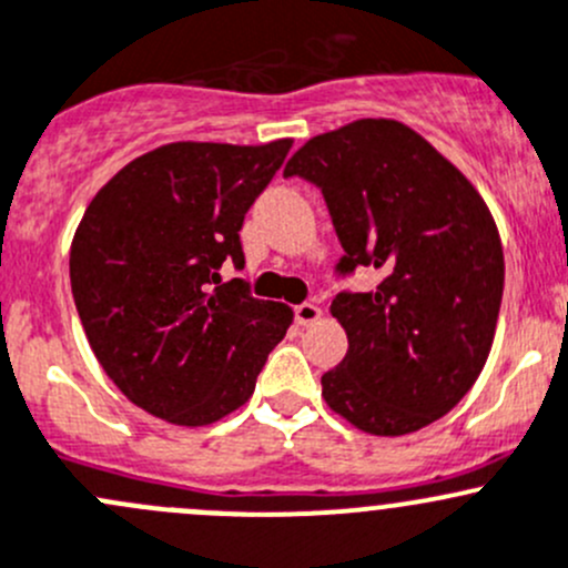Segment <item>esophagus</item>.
Instances as JSON below:
<instances>
[{"mask_svg": "<svg viewBox=\"0 0 568 568\" xmlns=\"http://www.w3.org/2000/svg\"><path fill=\"white\" fill-rule=\"evenodd\" d=\"M320 317H323V308L314 306V303H301V306H295V323L297 325H314Z\"/></svg>", "mask_w": 568, "mask_h": 568, "instance_id": "obj_1", "label": "esophagus"}]
</instances>
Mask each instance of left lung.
I'll return each instance as SVG.
<instances>
[{"label": "left lung", "mask_w": 568, "mask_h": 568, "mask_svg": "<svg viewBox=\"0 0 568 568\" xmlns=\"http://www.w3.org/2000/svg\"><path fill=\"white\" fill-rule=\"evenodd\" d=\"M284 174L323 189L338 271L383 276L331 303L349 347L323 374L327 407L377 437L443 418L481 374L498 325L506 265L487 202L420 133L383 116L308 139Z\"/></svg>", "instance_id": "8db88e82"}]
</instances>
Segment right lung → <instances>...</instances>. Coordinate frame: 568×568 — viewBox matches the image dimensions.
Returning <instances> with one entry per match:
<instances>
[{"mask_svg":"<svg viewBox=\"0 0 568 568\" xmlns=\"http://www.w3.org/2000/svg\"><path fill=\"white\" fill-rule=\"evenodd\" d=\"M292 148L172 142L133 158L92 196L70 243V286L87 342L136 407L207 426L251 399L292 308L241 278L237 232Z\"/></svg>","mask_w":568,"mask_h":568,"instance_id":"1","label":"right lung"}]
</instances>
